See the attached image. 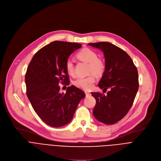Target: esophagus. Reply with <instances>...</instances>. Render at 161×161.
Returning <instances> with one entry per match:
<instances>
[{"label": "esophagus", "mask_w": 161, "mask_h": 161, "mask_svg": "<svg viewBox=\"0 0 161 161\" xmlns=\"http://www.w3.org/2000/svg\"><path fill=\"white\" fill-rule=\"evenodd\" d=\"M85 94H86V97H88V96H90V95H91V93H90V92H85Z\"/></svg>", "instance_id": "obj_1"}]
</instances>
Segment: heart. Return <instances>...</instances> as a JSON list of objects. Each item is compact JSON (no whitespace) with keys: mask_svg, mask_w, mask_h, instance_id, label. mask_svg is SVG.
<instances>
[{"mask_svg":"<svg viewBox=\"0 0 161 161\" xmlns=\"http://www.w3.org/2000/svg\"><path fill=\"white\" fill-rule=\"evenodd\" d=\"M77 57L86 63H89V74H94L97 77L103 75L106 69L105 62L101 58H98L97 53L93 49L88 47L83 48L77 53ZM65 67L68 73L73 75L74 74V65L71 60L68 59L66 60ZM95 81L94 75H91L86 77H79L73 81V84L79 88L89 91L93 88Z\"/></svg>","mask_w":161,"mask_h":161,"instance_id":"b5f03b06","label":"heart"}]
</instances>
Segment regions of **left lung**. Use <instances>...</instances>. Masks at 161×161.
<instances>
[{"mask_svg": "<svg viewBox=\"0 0 161 161\" xmlns=\"http://www.w3.org/2000/svg\"><path fill=\"white\" fill-rule=\"evenodd\" d=\"M88 45L104 53L106 69L98 87L106 95L92 92L96 104L93 111L95 119L106 125H113L125 117L131 108L139 89L136 66L128 53L115 45L100 42Z\"/></svg>", "mask_w": 161, "mask_h": 161, "instance_id": "left-lung-1", "label": "left lung"}]
</instances>
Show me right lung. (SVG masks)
Returning a JSON list of instances; mask_svg holds the SVG:
<instances>
[{
    "label": "right lung",
    "instance_id": "add662e5",
    "mask_svg": "<svg viewBox=\"0 0 161 161\" xmlns=\"http://www.w3.org/2000/svg\"><path fill=\"white\" fill-rule=\"evenodd\" d=\"M75 42L54 41L44 46L32 58L27 68L26 94L36 114L47 125L61 127L68 124L85 94L71 85L60 93L58 84L69 85L65 64L69 55L80 48Z\"/></svg>",
    "mask_w": 161,
    "mask_h": 161
}]
</instances>
